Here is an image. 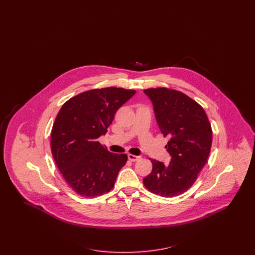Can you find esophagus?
Wrapping results in <instances>:
<instances>
[{"label": "esophagus", "mask_w": 255, "mask_h": 255, "mask_svg": "<svg viewBox=\"0 0 255 255\" xmlns=\"http://www.w3.org/2000/svg\"><path fill=\"white\" fill-rule=\"evenodd\" d=\"M128 159L131 161V162H136L141 159L140 156H136V155L128 154Z\"/></svg>", "instance_id": "esophagus-1"}]
</instances>
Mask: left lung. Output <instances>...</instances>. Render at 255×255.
Segmentation results:
<instances>
[{
	"label": "left lung",
	"mask_w": 255,
	"mask_h": 255,
	"mask_svg": "<svg viewBox=\"0 0 255 255\" xmlns=\"http://www.w3.org/2000/svg\"><path fill=\"white\" fill-rule=\"evenodd\" d=\"M160 131L170 140L167 165L152 160V171L143 183L148 191L164 197L186 192L196 180L209 158L212 131L205 110L184 93L165 88L147 89Z\"/></svg>",
	"instance_id": "1"
}]
</instances>
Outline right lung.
Returning <instances> with one entry per match:
<instances>
[{"label":"right lung","instance_id":"right-lung-1","mask_svg":"<svg viewBox=\"0 0 255 255\" xmlns=\"http://www.w3.org/2000/svg\"><path fill=\"white\" fill-rule=\"evenodd\" d=\"M134 93L114 87L92 90L71 98L59 111L51 131V152L62 177L78 194L94 197L114 187L127 155L109 152L98 138Z\"/></svg>","mask_w":255,"mask_h":255}]
</instances>
